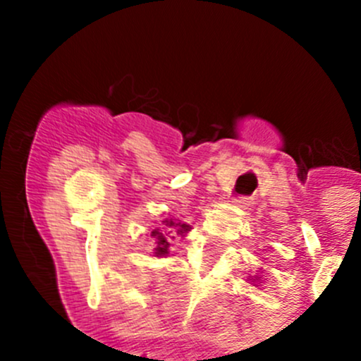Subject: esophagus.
<instances>
[{
	"mask_svg": "<svg viewBox=\"0 0 361 361\" xmlns=\"http://www.w3.org/2000/svg\"><path fill=\"white\" fill-rule=\"evenodd\" d=\"M231 202L240 209H247V206H250V199H247V197H237V199H233Z\"/></svg>",
	"mask_w": 361,
	"mask_h": 361,
	"instance_id": "1",
	"label": "esophagus"
}]
</instances>
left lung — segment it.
Returning <instances> with one entry per match:
<instances>
[{
    "instance_id": "8db88e82",
    "label": "left lung",
    "mask_w": 361,
    "mask_h": 361,
    "mask_svg": "<svg viewBox=\"0 0 361 361\" xmlns=\"http://www.w3.org/2000/svg\"><path fill=\"white\" fill-rule=\"evenodd\" d=\"M247 283H251V286H255V288H262V283H264V280H262V276H258V275H255V276H250V279H247Z\"/></svg>"
}]
</instances>
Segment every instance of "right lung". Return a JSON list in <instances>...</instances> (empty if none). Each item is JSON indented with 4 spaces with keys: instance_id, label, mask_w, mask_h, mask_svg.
I'll list each match as a JSON object with an SVG mask.
<instances>
[{
    "instance_id": "1",
    "label": "right lung",
    "mask_w": 361,
    "mask_h": 361,
    "mask_svg": "<svg viewBox=\"0 0 361 361\" xmlns=\"http://www.w3.org/2000/svg\"><path fill=\"white\" fill-rule=\"evenodd\" d=\"M191 231L190 224H184L183 220L177 219H164L162 220L161 228H155L152 231V237L155 240V247H153V257L162 258L168 257L171 251V245L178 237L184 238L188 233Z\"/></svg>"
}]
</instances>
